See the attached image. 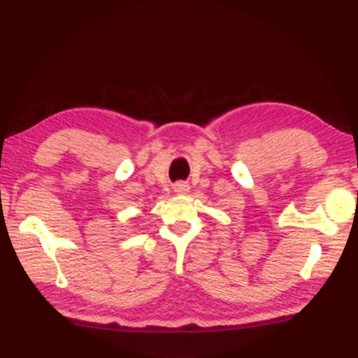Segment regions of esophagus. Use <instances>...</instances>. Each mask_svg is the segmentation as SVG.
Masks as SVG:
<instances>
[{"label":"esophagus","mask_w":358,"mask_h":358,"mask_svg":"<svg viewBox=\"0 0 358 358\" xmlns=\"http://www.w3.org/2000/svg\"><path fill=\"white\" fill-rule=\"evenodd\" d=\"M173 190L175 193H178V195H185V193H188V190H190V185L185 182H176L173 185Z\"/></svg>","instance_id":"esophagus-1"}]
</instances>
